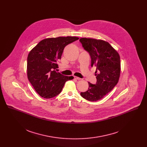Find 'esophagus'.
<instances>
[{"label": "esophagus", "mask_w": 147, "mask_h": 147, "mask_svg": "<svg viewBox=\"0 0 147 147\" xmlns=\"http://www.w3.org/2000/svg\"><path fill=\"white\" fill-rule=\"evenodd\" d=\"M74 78H75V79H76V80H81V78H79V77H74Z\"/></svg>", "instance_id": "esophagus-1"}]
</instances>
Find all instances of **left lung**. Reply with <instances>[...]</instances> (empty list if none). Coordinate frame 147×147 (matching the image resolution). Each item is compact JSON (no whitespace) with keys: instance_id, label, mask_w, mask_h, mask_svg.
I'll use <instances>...</instances> for the list:
<instances>
[{"instance_id":"1","label":"left lung","mask_w":147,"mask_h":147,"mask_svg":"<svg viewBox=\"0 0 147 147\" xmlns=\"http://www.w3.org/2000/svg\"><path fill=\"white\" fill-rule=\"evenodd\" d=\"M80 42L91 56V66L96 68V84L88 82V89L80 95L89 101H96L111 91L117 84L120 74V56L105 40L82 38Z\"/></svg>"}]
</instances>
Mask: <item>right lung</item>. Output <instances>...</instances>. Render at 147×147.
Wrapping results in <instances>:
<instances>
[{
	"instance_id": "right-lung-1",
	"label": "right lung",
	"mask_w": 147,
	"mask_h": 147,
	"mask_svg": "<svg viewBox=\"0 0 147 147\" xmlns=\"http://www.w3.org/2000/svg\"><path fill=\"white\" fill-rule=\"evenodd\" d=\"M79 38L59 36L42 40L30 52L27 57V77L36 92L44 98L59 95L65 82L73 79L56 71L57 61L66 46Z\"/></svg>"
}]
</instances>
